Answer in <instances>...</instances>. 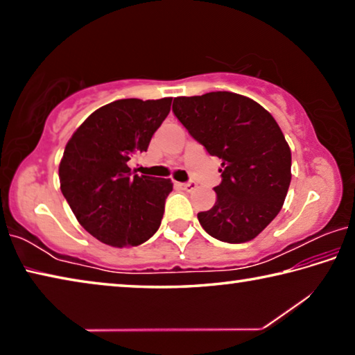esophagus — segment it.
Segmentation results:
<instances>
[{"mask_svg": "<svg viewBox=\"0 0 355 355\" xmlns=\"http://www.w3.org/2000/svg\"><path fill=\"white\" fill-rule=\"evenodd\" d=\"M178 186L182 189H184V191H192V189H196L197 188V183L196 182H188V183H178Z\"/></svg>", "mask_w": 355, "mask_h": 355, "instance_id": "34e87169", "label": "esophagus"}]
</instances>
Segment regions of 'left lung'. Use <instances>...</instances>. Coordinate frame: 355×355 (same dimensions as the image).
Here are the masks:
<instances>
[{
	"label": "left lung",
	"mask_w": 355,
	"mask_h": 355,
	"mask_svg": "<svg viewBox=\"0 0 355 355\" xmlns=\"http://www.w3.org/2000/svg\"><path fill=\"white\" fill-rule=\"evenodd\" d=\"M172 111L211 156L222 159L214 207L197 214L208 235L239 244L254 239L284 207L291 150L261 105L233 92L173 98Z\"/></svg>",
	"instance_id": "left-lung-1"
}]
</instances>
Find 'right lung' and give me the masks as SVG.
<instances>
[{
    "label": "right lung",
    "instance_id": "obj_1",
    "mask_svg": "<svg viewBox=\"0 0 355 355\" xmlns=\"http://www.w3.org/2000/svg\"><path fill=\"white\" fill-rule=\"evenodd\" d=\"M172 98H123L101 106L70 137L59 164L61 191L86 232L112 248L146 243L159 228L169 178L133 175L127 166L171 111Z\"/></svg>",
    "mask_w": 355,
    "mask_h": 355
}]
</instances>
